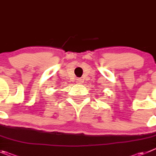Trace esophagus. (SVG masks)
Masks as SVG:
<instances>
[{
  "mask_svg": "<svg viewBox=\"0 0 156 156\" xmlns=\"http://www.w3.org/2000/svg\"><path fill=\"white\" fill-rule=\"evenodd\" d=\"M77 82L78 84H82L83 83V80L81 79V78H77Z\"/></svg>",
  "mask_w": 156,
  "mask_h": 156,
  "instance_id": "34e87169",
  "label": "esophagus"
}]
</instances>
